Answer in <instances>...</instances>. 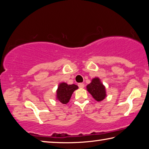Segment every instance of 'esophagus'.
<instances>
[{
	"mask_svg": "<svg viewBox=\"0 0 149 149\" xmlns=\"http://www.w3.org/2000/svg\"><path fill=\"white\" fill-rule=\"evenodd\" d=\"M78 86H79V88H84V84H83V83H79V84H78Z\"/></svg>",
	"mask_w": 149,
	"mask_h": 149,
	"instance_id": "1",
	"label": "esophagus"
}]
</instances>
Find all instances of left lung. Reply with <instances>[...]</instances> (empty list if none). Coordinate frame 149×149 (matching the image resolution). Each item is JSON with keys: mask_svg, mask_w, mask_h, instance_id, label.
Listing matches in <instances>:
<instances>
[{"mask_svg": "<svg viewBox=\"0 0 149 149\" xmlns=\"http://www.w3.org/2000/svg\"><path fill=\"white\" fill-rule=\"evenodd\" d=\"M87 90L98 102L101 101L107 97L105 87L99 77H95L92 79L91 83L87 85Z\"/></svg>", "mask_w": 149, "mask_h": 149, "instance_id": "8db88e82", "label": "left lung"}]
</instances>
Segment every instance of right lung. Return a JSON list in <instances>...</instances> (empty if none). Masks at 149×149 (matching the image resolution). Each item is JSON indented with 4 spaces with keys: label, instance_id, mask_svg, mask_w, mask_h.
<instances>
[{
    "label": "right lung",
    "instance_id": "1",
    "mask_svg": "<svg viewBox=\"0 0 149 149\" xmlns=\"http://www.w3.org/2000/svg\"><path fill=\"white\" fill-rule=\"evenodd\" d=\"M78 89L76 85H68L66 83H61L59 84L56 91V99L62 103L67 104L71 98L72 93Z\"/></svg>",
    "mask_w": 149,
    "mask_h": 149
}]
</instances>
